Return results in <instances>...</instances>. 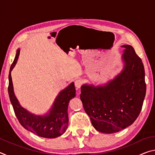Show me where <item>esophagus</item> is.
Masks as SVG:
<instances>
[{
  "label": "esophagus",
  "mask_w": 155,
  "mask_h": 155,
  "mask_svg": "<svg viewBox=\"0 0 155 155\" xmlns=\"http://www.w3.org/2000/svg\"><path fill=\"white\" fill-rule=\"evenodd\" d=\"M74 83H75V87H77V89L78 90V89H79L81 87V85H83V81L81 79H77L75 81Z\"/></svg>",
  "instance_id": "34e87169"
}]
</instances>
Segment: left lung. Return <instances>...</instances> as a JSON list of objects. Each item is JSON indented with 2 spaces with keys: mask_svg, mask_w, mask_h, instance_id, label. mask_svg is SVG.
I'll return each mask as SVG.
<instances>
[{
  "mask_svg": "<svg viewBox=\"0 0 155 155\" xmlns=\"http://www.w3.org/2000/svg\"><path fill=\"white\" fill-rule=\"evenodd\" d=\"M124 48V67L120 74L104 86L83 85L80 98L93 127L99 132H119L133 124L142 108L146 96L142 61L130 45Z\"/></svg>",
  "mask_w": 155,
  "mask_h": 155,
  "instance_id": "left-lung-1",
  "label": "left lung"
}]
</instances>
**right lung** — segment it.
<instances>
[{
    "mask_svg": "<svg viewBox=\"0 0 155 155\" xmlns=\"http://www.w3.org/2000/svg\"><path fill=\"white\" fill-rule=\"evenodd\" d=\"M19 54L20 49H18L14 61L10 67L9 74L8 93L15 116L25 129L40 137L45 138L59 137L64 134L68 128V103L76 96L74 83H70L66 88L60 91L48 114L44 115L31 114L20 106L14 92L11 72L17 63Z\"/></svg>",
    "mask_w": 155,
    "mask_h": 155,
    "instance_id": "right-lung-1",
    "label": "right lung"
}]
</instances>
